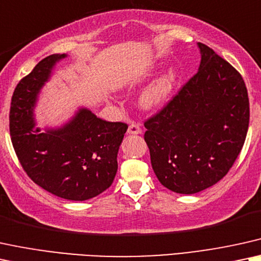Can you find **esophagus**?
Segmentation results:
<instances>
[{"instance_id": "34e87169", "label": "esophagus", "mask_w": 261, "mask_h": 261, "mask_svg": "<svg viewBox=\"0 0 261 261\" xmlns=\"http://www.w3.org/2000/svg\"><path fill=\"white\" fill-rule=\"evenodd\" d=\"M127 133L130 135H140L142 133V128L138 124L136 123H131L128 125V128H127Z\"/></svg>"}]
</instances>
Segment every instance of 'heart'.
<instances>
[{
	"label": "heart",
	"mask_w": 261,
	"mask_h": 261,
	"mask_svg": "<svg viewBox=\"0 0 261 261\" xmlns=\"http://www.w3.org/2000/svg\"><path fill=\"white\" fill-rule=\"evenodd\" d=\"M178 81V70L173 66L164 70L156 75L150 84L144 89L140 96V105L144 110L159 107L172 94Z\"/></svg>",
	"instance_id": "b5f03b06"
}]
</instances>
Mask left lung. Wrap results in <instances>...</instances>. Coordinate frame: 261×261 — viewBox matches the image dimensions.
I'll list each match as a JSON object with an SVG mask.
<instances>
[{
	"label": "left lung",
	"mask_w": 261,
	"mask_h": 261,
	"mask_svg": "<svg viewBox=\"0 0 261 261\" xmlns=\"http://www.w3.org/2000/svg\"><path fill=\"white\" fill-rule=\"evenodd\" d=\"M201 62L169 103L144 121V141L159 182L195 194L229 172L245 143L248 92L242 75L213 49L197 43Z\"/></svg>",
	"instance_id": "left-lung-1"
}]
</instances>
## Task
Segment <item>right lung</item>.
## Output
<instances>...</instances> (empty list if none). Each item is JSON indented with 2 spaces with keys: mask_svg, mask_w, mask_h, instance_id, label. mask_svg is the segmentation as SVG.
<instances>
[{
  "mask_svg": "<svg viewBox=\"0 0 261 261\" xmlns=\"http://www.w3.org/2000/svg\"><path fill=\"white\" fill-rule=\"evenodd\" d=\"M66 57L49 55L19 82L12 96L9 131L22 169L37 186L62 199L85 201L113 183L127 125L102 120L87 108H79L60 127H36L34 112L39 92L55 65Z\"/></svg>",
  "mask_w": 261,
  "mask_h": 261,
  "instance_id": "right-lung-1",
  "label": "right lung"
}]
</instances>
